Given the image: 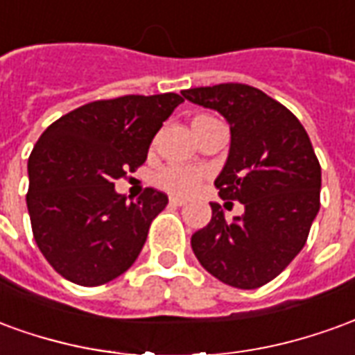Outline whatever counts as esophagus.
I'll use <instances>...</instances> for the list:
<instances>
[{
	"label": "esophagus",
	"instance_id": "esophagus-1",
	"mask_svg": "<svg viewBox=\"0 0 355 355\" xmlns=\"http://www.w3.org/2000/svg\"><path fill=\"white\" fill-rule=\"evenodd\" d=\"M169 201H171V205H178V207H180V205H184V203H186L184 198H177V196H171Z\"/></svg>",
	"mask_w": 355,
	"mask_h": 355
}]
</instances>
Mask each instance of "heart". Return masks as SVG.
I'll list each match as a JSON object with an SVG mask.
<instances>
[{"label": "heart", "mask_w": 355, "mask_h": 355, "mask_svg": "<svg viewBox=\"0 0 355 355\" xmlns=\"http://www.w3.org/2000/svg\"><path fill=\"white\" fill-rule=\"evenodd\" d=\"M216 119L211 116H196L192 119V129H200L203 125L215 123ZM200 180V175L193 169H188V167H178V165H171V167H165L163 171H159V175L155 177V182L159 184V188L167 190L171 193H178V196H184V193H190L198 184Z\"/></svg>", "instance_id": "heart-1"}]
</instances>
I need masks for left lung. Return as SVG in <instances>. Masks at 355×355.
I'll return each mask as SVG.
<instances>
[{
	"mask_svg": "<svg viewBox=\"0 0 355 355\" xmlns=\"http://www.w3.org/2000/svg\"><path fill=\"white\" fill-rule=\"evenodd\" d=\"M186 101L216 110L230 125V150L215 186L243 203L226 223L211 203V223L192 236L209 274L238 289L272 282L297 257L320 211L321 167L302 123L261 89L243 83L182 91Z\"/></svg>",
	"mask_w": 355,
	"mask_h": 355,
	"instance_id": "left-lung-1",
	"label": "left lung"
}]
</instances>
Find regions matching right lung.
Masks as SVG:
<instances>
[{"label": "right lung", "instance_id": "add662e5", "mask_svg": "<svg viewBox=\"0 0 355 355\" xmlns=\"http://www.w3.org/2000/svg\"><path fill=\"white\" fill-rule=\"evenodd\" d=\"M177 93L89 102L49 125L28 159L26 205L43 257L68 282L96 287L127 272L167 196L146 188L127 203L114 180L146 162Z\"/></svg>", "mask_w": 355, "mask_h": 355}]
</instances>
